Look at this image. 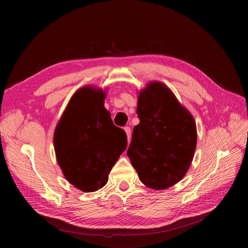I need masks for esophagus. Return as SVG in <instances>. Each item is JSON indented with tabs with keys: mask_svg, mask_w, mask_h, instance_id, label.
I'll list each match as a JSON object with an SVG mask.
<instances>
[{
	"mask_svg": "<svg viewBox=\"0 0 248 248\" xmlns=\"http://www.w3.org/2000/svg\"><path fill=\"white\" fill-rule=\"evenodd\" d=\"M124 130H125V132L127 134V139H128V142H129L130 139H131V128H130V127H128V126H126V127H124Z\"/></svg>",
	"mask_w": 248,
	"mask_h": 248,
	"instance_id": "1",
	"label": "esophagus"
}]
</instances>
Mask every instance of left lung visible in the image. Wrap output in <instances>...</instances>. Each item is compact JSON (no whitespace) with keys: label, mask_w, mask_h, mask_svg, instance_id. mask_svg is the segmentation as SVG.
Listing matches in <instances>:
<instances>
[{"label":"left lung","mask_w":248,"mask_h":248,"mask_svg":"<svg viewBox=\"0 0 248 248\" xmlns=\"http://www.w3.org/2000/svg\"><path fill=\"white\" fill-rule=\"evenodd\" d=\"M140 123L127 151L132 167L147 187L166 189L188 170L197 147L196 122L170 90L151 82L138 101Z\"/></svg>","instance_id":"obj_1"}]
</instances>
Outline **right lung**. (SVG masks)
I'll return each mask as SVG.
<instances>
[{
	"label": "right lung",
	"instance_id": "add662e5",
	"mask_svg": "<svg viewBox=\"0 0 248 248\" xmlns=\"http://www.w3.org/2000/svg\"><path fill=\"white\" fill-rule=\"evenodd\" d=\"M106 94L91 87L72 96L54 136L59 166L67 181L85 192L107 184L108 174L127 146L125 131L104 108Z\"/></svg>",
	"mask_w": 248,
	"mask_h": 248
}]
</instances>
